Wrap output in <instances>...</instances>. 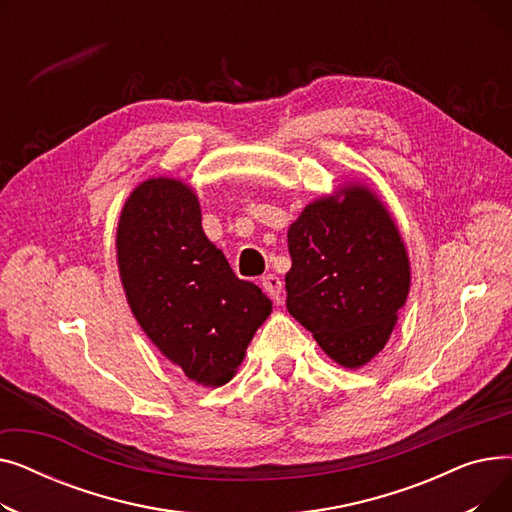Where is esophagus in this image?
Returning <instances> with one entry per match:
<instances>
[{
  "label": "esophagus",
  "instance_id": "1",
  "mask_svg": "<svg viewBox=\"0 0 512 512\" xmlns=\"http://www.w3.org/2000/svg\"><path fill=\"white\" fill-rule=\"evenodd\" d=\"M261 286H263V290H265L267 294H270V297H272L276 303L282 301V280H280L278 276H274V274L263 276V278H261Z\"/></svg>",
  "mask_w": 512,
  "mask_h": 512
}]
</instances>
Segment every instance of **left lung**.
Masks as SVG:
<instances>
[{
    "mask_svg": "<svg viewBox=\"0 0 512 512\" xmlns=\"http://www.w3.org/2000/svg\"><path fill=\"white\" fill-rule=\"evenodd\" d=\"M286 309L348 369L386 346L411 267L390 211L365 184L309 203L288 228Z\"/></svg>",
    "mask_w": 512,
    "mask_h": 512,
    "instance_id": "obj_1",
    "label": "left lung"
}]
</instances>
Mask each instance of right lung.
Returning a JSON list of instances; mask_svg holds the SVG:
<instances>
[{"mask_svg": "<svg viewBox=\"0 0 512 512\" xmlns=\"http://www.w3.org/2000/svg\"><path fill=\"white\" fill-rule=\"evenodd\" d=\"M116 249L130 311L161 355L197 384L230 382L272 301L205 236L193 188L164 176L139 184Z\"/></svg>", "mask_w": 512, "mask_h": 512, "instance_id": "right-lung-1", "label": "right lung"}]
</instances>
